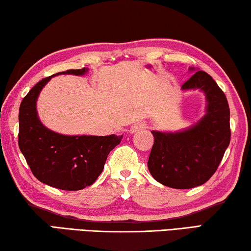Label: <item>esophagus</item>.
I'll return each instance as SVG.
<instances>
[{"mask_svg": "<svg viewBox=\"0 0 251 251\" xmlns=\"http://www.w3.org/2000/svg\"><path fill=\"white\" fill-rule=\"evenodd\" d=\"M146 126H147V125H146L145 122H138V123H135V125H133L132 126H131L130 132L133 133V132H135V131H138V130L145 129Z\"/></svg>", "mask_w": 251, "mask_h": 251, "instance_id": "esophagus-1", "label": "esophagus"}]
</instances>
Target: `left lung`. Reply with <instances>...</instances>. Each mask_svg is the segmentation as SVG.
I'll use <instances>...</instances> for the list:
<instances>
[{
    "label": "left lung",
    "instance_id": "obj_1",
    "mask_svg": "<svg viewBox=\"0 0 251 251\" xmlns=\"http://www.w3.org/2000/svg\"><path fill=\"white\" fill-rule=\"evenodd\" d=\"M181 89L204 92L206 116L180 132L152 131L154 143L148 168L151 176L164 186L190 189L207 182L218 169L231 137L230 110L224 91L204 71H197Z\"/></svg>",
    "mask_w": 251,
    "mask_h": 251
}]
</instances>
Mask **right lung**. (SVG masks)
<instances>
[{"instance_id":"right-lung-1","label":"right lung","mask_w":251,"mask_h":251,"mask_svg":"<svg viewBox=\"0 0 251 251\" xmlns=\"http://www.w3.org/2000/svg\"><path fill=\"white\" fill-rule=\"evenodd\" d=\"M85 72L83 68L56 75H82ZM52 76L39 81L23 98L19 111V147L41 182L62 190H81L98 179L122 135H64L45 128L39 120L36 100Z\"/></svg>"}]
</instances>
